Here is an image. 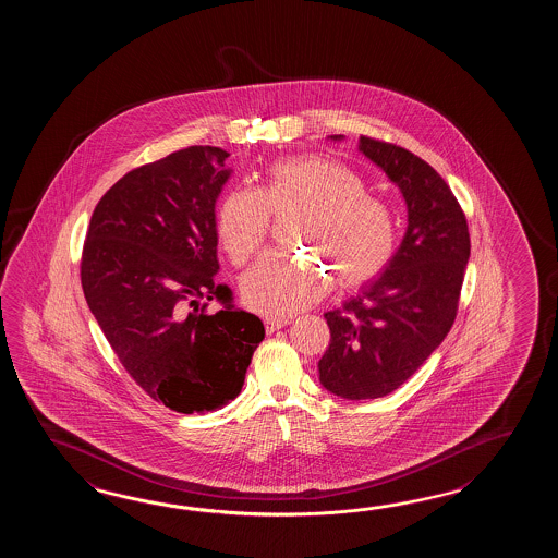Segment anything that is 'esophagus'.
Here are the masks:
<instances>
[{
    "label": "esophagus",
    "instance_id": "1",
    "mask_svg": "<svg viewBox=\"0 0 558 558\" xmlns=\"http://www.w3.org/2000/svg\"><path fill=\"white\" fill-rule=\"evenodd\" d=\"M291 319H284V317H265V329L267 332L279 331L284 325H289Z\"/></svg>",
    "mask_w": 558,
    "mask_h": 558
}]
</instances>
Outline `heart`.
<instances>
[{"mask_svg":"<svg viewBox=\"0 0 558 558\" xmlns=\"http://www.w3.org/2000/svg\"><path fill=\"white\" fill-rule=\"evenodd\" d=\"M287 207L307 209L299 241L331 263L339 283H367L391 262L397 247L391 209L367 195L353 169L325 155L279 159L265 169L259 190L239 187L227 195L217 233L231 262H250L269 235L271 211ZM331 267L271 251L243 275L241 293L253 311L287 317L327 293Z\"/></svg>","mask_w":558,"mask_h":558,"instance_id":"obj_1","label":"heart"}]
</instances>
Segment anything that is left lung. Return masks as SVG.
<instances>
[{
  "label": "left lung",
  "mask_w": 558,
  "mask_h": 558,
  "mask_svg": "<svg viewBox=\"0 0 558 558\" xmlns=\"http://www.w3.org/2000/svg\"><path fill=\"white\" fill-rule=\"evenodd\" d=\"M359 151L401 191L407 231L379 277L325 313L331 343L320 356V385L349 401L399 389L442 343L471 257L463 209L427 161L371 137H359Z\"/></svg>",
  "instance_id": "8db88e82"
}]
</instances>
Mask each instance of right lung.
Returning <instances> with one entry per match:
<instances>
[{
	"instance_id": "1",
	"label": "right lung",
	"mask_w": 558,
	"mask_h": 558,
	"mask_svg": "<svg viewBox=\"0 0 558 558\" xmlns=\"http://www.w3.org/2000/svg\"><path fill=\"white\" fill-rule=\"evenodd\" d=\"M227 157L195 145L133 169L97 203L85 238L82 287L95 320L143 391L183 415L233 401L265 337L262 319L215 281ZM202 298L225 307L199 314Z\"/></svg>"
}]
</instances>
